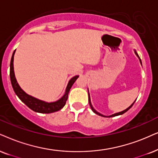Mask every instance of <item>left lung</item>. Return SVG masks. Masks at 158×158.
I'll use <instances>...</instances> for the list:
<instances>
[{
	"instance_id": "1",
	"label": "left lung",
	"mask_w": 158,
	"mask_h": 158,
	"mask_svg": "<svg viewBox=\"0 0 158 158\" xmlns=\"http://www.w3.org/2000/svg\"><path fill=\"white\" fill-rule=\"evenodd\" d=\"M134 52H135V55L137 56L138 57V58L139 59V61H140V63H141V65H142V63H141V59H140V57H139V55H138V53H137V52H136V50H135V49H134ZM88 96H89V106H90V108H91V109L92 110H93V111L94 113H95L96 114H98V115H99V116H101V117H115V116H118V115H122V114H123L124 113H125L127 111H128L130 109H131V107L133 106V103H135V101L134 102H133L132 104H131V106H130L128 107V108H127L126 109H125V110H123V111H120V112H118V113H115V114H111V115H109V116H105V115H103V114H101V113H99V112H98V111L95 110V109H94V108L93 107V105H92V103H91V101H90V97H89V89H88Z\"/></svg>"
}]
</instances>
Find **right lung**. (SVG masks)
<instances>
[{
    "instance_id": "1",
    "label": "right lung",
    "mask_w": 158,
    "mask_h": 158,
    "mask_svg": "<svg viewBox=\"0 0 158 158\" xmlns=\"http://www.w3.org/2000/svg\"><path fill=\"white\" fill-rule=\"evenodd\" d=\"M15 51H14L13 55L11 56V63H10V79H11V83L12 85L14 91L16 95H17L18 98L21 100L25 104L29 107L30 109H32L33 111H35L38 113H42V114H49L53 113L55 111L60 110L64 106L66 101L68 99V95L70 91V89L71 88L73 83L75 82L79 76H74V77L71 78L70 79L68 85L65 89V94L61 97L57 101H54V102H46L42 100L38 99L36 98L31 96L26 93L23 89L19 87V84H18L17 79H16L15 71H14V56H15Z\"/></svg>"
}]
</instances>
